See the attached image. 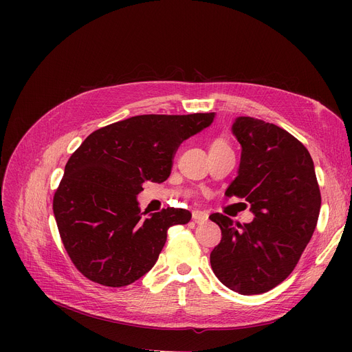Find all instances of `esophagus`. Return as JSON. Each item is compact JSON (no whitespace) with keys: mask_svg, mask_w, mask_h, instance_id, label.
I'll return each instance as SVG.
<instances>
[{"mask_svg":"<svg viewBox=\"0 0 352 352\" xmlns=\"http://www.w3.org/2000/svg\"><path fill=\"white\" fill-rule=\"evenodd\" d=\"M192 219L197 224L204 223V221L208 219V212L207 211H201V210H194L192 211Z\"/></svg>","mask_w":352,"mask_h":352,"instance_id":"esophagus-1","label":"esophagus"}]
</instances>
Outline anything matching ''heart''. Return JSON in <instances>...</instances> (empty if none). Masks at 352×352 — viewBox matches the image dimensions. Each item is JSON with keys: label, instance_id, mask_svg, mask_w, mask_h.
<instances>
[{"label": "heart", "instance_id": "obj_1", "mask_svg": "<svg viewBox=\"0 0 352 352\" xmlns=\"http://www.w3.org/2000/svg\"><path fill=\"white\" fill-rule=\"evenodd\" d=\"M212 148H230V144L224 137H215L211 142L210 150H212Z\"/></svg>", "mask_w": 352, "mask_h": 352}]
</instances>
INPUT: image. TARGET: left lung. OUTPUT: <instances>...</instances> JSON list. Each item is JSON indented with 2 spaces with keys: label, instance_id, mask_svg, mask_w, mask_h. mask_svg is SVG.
Masks as SVG:
<instances>
[{
  "label": "left lung",
  "instance_id": "8db88e82",
  "mask_svg": "<svg viewBox=\"0 0 352 352\" xmlns=\"http://www.w3.org/2000/svg\"><path fill=\"white\" fill-rule=\"evenodd\" d=\"M232 133L243 151L226 197L248 201L255 218L241 226L227 215L211 214L223 238L210 261L230 289L263 294L281 284L298 264L317 227L321 192L308 150L285 129L238 117Z\"/></svg>",
  "mask_w": 352,
  "mask_h": 352
}]
</instances>
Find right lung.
I'll return each mask as SVG.
<instances>
[{
	"instance_id": "add662e5",
	"label": "right lung",
	"mask_w": 352,
	"mask_h": 352,
	"mask_svg": "<svg viewBox=\"0 0 352 352\" xmlns=\"http://www.w3.org/2000/svg\"><path fill=\"white\" fill-rule=\"evenodd\" d=\"M215 113L137 116L89 134L67 165L52 210L72 264L88 280L125 287L150 271L171 226L191 212L166 208L142 218V182H164L184 140L207 128Z\"/></svg>"
}]
</instances>
